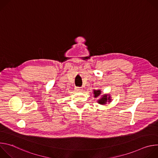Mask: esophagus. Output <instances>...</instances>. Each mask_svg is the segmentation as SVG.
Wrapping results in <instances>:
<instances>
[{"instance_id": "1", "label": "esophagus", "mask_w": 158, "mask_h": 158, "mask_svg": "<svg viewBox=\"0 0 158 158\" xmlns=\"http://www.w3.org/2000/svg\"><path fill=\"white\" fill-rule=\"evenodd\" d=\"M75 89H76V91H81V90H82V87H76Z\"/></svg>"}]
</instances>
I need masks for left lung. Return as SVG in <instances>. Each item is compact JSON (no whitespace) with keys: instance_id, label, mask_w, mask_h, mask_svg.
<instances>
[{"instance_id":"obj_1","label":"left lung","mask_w":158,"mask_h":158,"mask_svg":"<svg viewBox=\"0 0 158 158\" xmlns=\"http://www.w3.org/2000/svg\"><path fill=\"white\" fill-rule=\"evenodd\" d=\"M94 98H98L100 96V94H101V91L100 90H94ZM111 101V99H110V96L108 94H103L102 96V97L100 99L98 100V102L100 104H106L107 102H110Z\"/></svg>"}]
</instances>
